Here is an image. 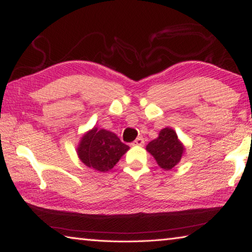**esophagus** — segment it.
<instances>
[{"instance_id": "34e87169", "label": "esophagus", "mask_w": 252, "mask_h": 252, "mask_svg": "<svg viewBox=\"0 0 252 252\" xmlns=\"http://www.w3.org/2000/svg\"><path fill=\"white\" fill-rule=\"evenodd\" d=\"M143 144H144V139L142 136H139V138H136L133 141V146H143Z\"/></svg>"}]
</instances>
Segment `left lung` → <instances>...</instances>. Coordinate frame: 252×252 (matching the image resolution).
Segmentation results:
<instances>
[{
    "label": "left lung",
    "instance_id": "1",
    "mask_svg": "<svg viewBox=\"0 0 252 252\" xmlns=\"http://www.w3.org/2000/svg\"><path fill=\"white\" fill-rule=\"evenodd\" d=\"M146 149L155 158L158 165L163 170H171L176 167L186 151L177 132L171 127L162 129L159 132V136L149 142Z\"/></svg>",
    "mask_w": 252,
    "mask_h": 252
}]
</instances>
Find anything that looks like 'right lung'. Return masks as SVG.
Returning a JSON list of instances; mask_svg holds the SVG:
<instances>
[{
	"label": "right lung",
	"mask_w": 252,
	"mask_h": 252,
	"mask_svg": "<svg viewBox=\"0 0 252 252\" xmlns=\"http://www.w3.org/2000/svg\"><path fill=\"white\" fill-rule=\"evenodd\" d=\"M129 149L116 133L94 126L81 136L76 153L87 167L108 172Z\"/></svg>",
	"instance_id": "add662e5"
}]
</instances>
